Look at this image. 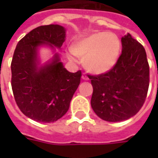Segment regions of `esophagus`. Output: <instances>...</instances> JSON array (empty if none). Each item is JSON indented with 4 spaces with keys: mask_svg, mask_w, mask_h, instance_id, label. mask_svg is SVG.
<instances>
[{
    "mask_svg": "<svg viewBox=\"0 0 158 158\" xmlns=\"http://www.w3.org/2000/svg\"><path fill=\"white\" fill-rule=\"evenodd\" d=\"M82 79H83V80H85V81H86V80H89L88 76H87V75H86L85 73H83V74H82Z\"/></svg>",
    "mask_w": 158,
    "mask_h": 158,
    "instance_id": "esophagus-1",
    "label": "esophagus"
}]
</instances>
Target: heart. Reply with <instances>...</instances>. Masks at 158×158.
<instances>
[{
  "mask_svg": "<svg viewBox=\"0 0 158 158\" xmlns=\"http://www.w3.org/2000/svg\"><path fill=\"white\" fill-rule=\"evenodd\" d=\"M69 59L75 54L85 60L86 69L94 74H103L113 68L120 53V40L115 33L100 31L77 40Z\"/></svg>",
  "mask_w": 158,
  "mask_h": 158,
  "instance_id": "obj_1",
  "label": "heart"
}]
</instances>
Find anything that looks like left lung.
I'll list each match as a JSON object with an SVG mask.
<instances>
[{
	"mask_svg": "<svg viewBox=\"0 0 158 158\" xmlns=\"http://www.w3.org/2000/svg\"><path fill=\"white\" fill-rule=\"evenodd\" d=\"M122 52L113 68L98 76L88 75L93 93L91 107L106 121L133 117L143 107L149 84V66L142 44L127 34L121 39Z\"/></svg>",
	"mask_w": 158,
	"mask_h": 158,
	"instance_id": "8db88e82",
	"label": "left lung"
}]
</instances>
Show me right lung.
Instances as JSON below:
<instances>
[{
  "mask_svg": "<svg viewBox=\"0 0 158 158\" xmlns=\"http://www.w3.org/2000/svg\"><path fill=\"white\" fill-rule=\"evenodd\" d=\"M65 35V29L58 24L39 26L17 43L14 52L11 86L15 103L25 116L39 122H54L66 114L81 82L82 71L69 72L58 55L50 64L37 67L38 46L60 47Z\"/></svg>",
  "mask_w": 158,
  "mask_h": 158,
  "instance_id": "obj_1",
  "label": "right lung"
}]
</instances>
